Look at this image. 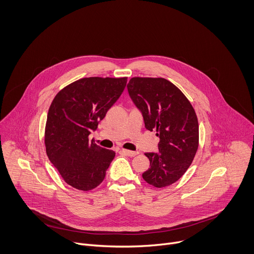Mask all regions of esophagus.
<instances>
[{
  "mask_svg": "<svg viewBox=\"0 0 254 254\" xmlns=\"http://www.w3.org/2000/svg\"><path fill=\"white\" fill-rule=\"evenodd\" d=\"M121 152H122L123 154H125V155L128 156V157H134V156H136V155L138 154L137 152H132V151H129V150H126V149H123Z\"/></svg>",
  "mask_w": 254,
  "mask_h": 254,
  "instance_id": "1",
  "label": "esophagus"
}]
</instances>
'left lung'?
I'll use <instances>...</instances> for the list:
<instances>
[{"instance_id": "1", "label": "left lung", "mask_w": 254, "mask_h": 254, "mask_svg": "<svg viewBox=\"0 0 254 254\" xmlns=\"http://www.w3.org/2000/svg\"><path fill=\"white\" fill-rule=\"evenodd\" d=\"M127 90L142 114L144 127L155 129L160 137L159 152L144 154L150 168L142 178L157 188L170 186L185 174L197 153L196 113L185 94L162 77H132Z\"/></svg>"}]
</instances>
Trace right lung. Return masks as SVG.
<instances>
[{
    "label": "right lung",
    "instance_id": "add662e5",
    "mask_svg": "<svg viewBox=\"0 0 254 254\" xmlns=\"http://www.w3.org/2000/svg\"><path fill=\"white\" fill-rule=\"evenodd\" d=\"M127 77H87L62 88L49 107L44 141L50 162L65 182L90 191L105 177L116 153L88 136L119 99Z\"/></svg>",
    "mask_w": 254,
    "mask_h": 254
}]
</instances>
